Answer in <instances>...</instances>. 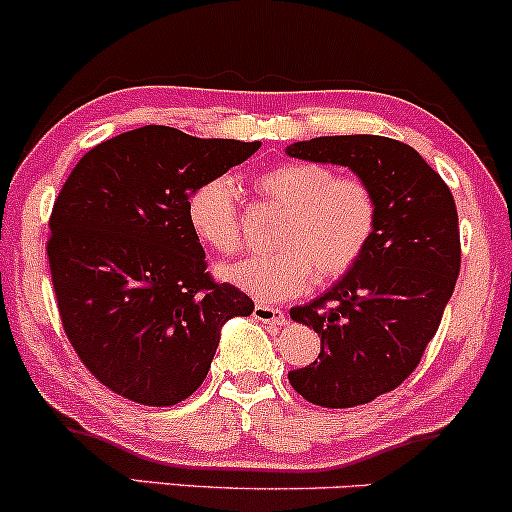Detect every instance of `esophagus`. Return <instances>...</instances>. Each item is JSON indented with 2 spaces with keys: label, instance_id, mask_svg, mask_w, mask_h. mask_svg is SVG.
<instances>
[{
  "label": "esophagus",
  "instance_id": "34e87169",
  "mask_svg": "<svg viewBox=\"0 0 512 512\" xmlns=\"http://www.w3.org/2000/svg\"><path fill=\"white\" fill-rule=\"evenodd\" d=\"M252 316L260 320V323H267V325H284L286 323L284 311H279V308H274V306H265V303H257L255 311H252Z\"/></svg>",
  "mask_w": 512,
  "mask_h": 512
}]
</instances>
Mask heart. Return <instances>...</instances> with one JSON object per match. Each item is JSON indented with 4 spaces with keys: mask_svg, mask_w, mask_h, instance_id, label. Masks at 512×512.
I'll use <instances>...</instances> for the list:
<instances>
[{
    "mask_svg": "<svg viewBox=\"0 0 512 512\" xmlns=\"http://www.w3.org/2000/svg\"><path fill=\"white\" fill-rule=\"evenodd\" d=\"M262 199L286 216L277 230V252L252 255L221 269V277L260 303L303 294L316 274L338 282L367 255L379 228V201L369 182L355 174L338 177L318 162H279L252 182ZM187 223L201 245L218 255L240 250V209L233 182L211 177L187 199Z\"/></svg>",
    "mask_w": 512,
    "mask_h": 512,
    "instance_id": "heart-1",
    "label": "heart"
}]
</instances>
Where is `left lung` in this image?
Returning a JSON list of instances; mask_svg holds the SVG:
<instances>
[{"mask_svg":"<svg viewBox=\"0 0 512 512\" xmlns=\"http://www.w3.org/2000/svg\"><path fill=\"white\" fill-rule=\"evenodd\" d=\"M291 157L350 167L379 201L367 255L291 320L320 338V355L289 384L323 408H352L401 386L440 328L462 265L454 196L411 145L384 136H325Z\"/></svg>","mask_w":512,"mask_h":512,"instance_id":"8db88e82","label":"left lung"}]
</instances>
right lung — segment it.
Instances as JSON below:
<instances>
[{
    "label": "right lung",
    "instance_id": "add662e5",
    "mask_svg": "<svg viewBox=\"0 0 512 512\" xmlns=\"http://www.w3.org/2000/svg\"><path fill=\"white\" fill-rule=\"evenodd\" d=\"M257 150L143 126L94 145L70 172L46 250L67 340L106 389L140 406L184 401L209 374L223 323L255 311L206 272L187 199Z\"/></svg>",
    "mask_w": 512,
    "mask_h": 512
}]
</instances>
